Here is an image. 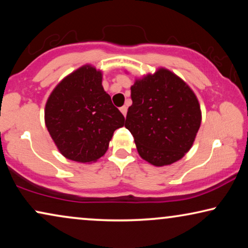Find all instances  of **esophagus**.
Listing matches in <instances>:
<instances>
[{
	"instance_id": "esophagus-1",
	"label": "esophagus",
	"mask_w": 248,
	"mask_h": 248,
	"mask_svg": "<svg viewBox=\"0 0 248 248\" xmlns=\"http://www.w3.org/2000/svg\"><path fill=\"white\" fill-rule=\"evenodd\" d=\"M120 109H121V111H122V114H123L124 116H126V113H127V107H126V106H123V107H121Z\"/></svg>"
}]
</instances>
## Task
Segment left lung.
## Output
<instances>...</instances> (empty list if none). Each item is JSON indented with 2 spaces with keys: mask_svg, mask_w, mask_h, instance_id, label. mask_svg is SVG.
<instances>
[{
  "mask_svg": "<svg viewBox=\"0 0 248 248\" xmlns=\"http://www.w3.org/2000/svg\"><path fill=\"white\" fill-rule=\"evenodd\" d=\"M125 127L138 152L161 167L184 157L195 140L202 114L198 98L185 81L165 67L135 79Z\"/></svg>",
  "mask_w": 248,
  "mask_h": 248,
  "instance_id": "left-lung-1",
  "label": "left lung"
}]
</instances>
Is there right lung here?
Returning <instances> with one entry per match:
<instances>
[{"label":"right lung","instance_id":"obj_1","mask_svg":"<svg viewBox=\"0 0 248 248\" xmlns=\"http://www.w3.org/2000/svg\"><path fill=\"white\" fill-rule=\"evenodd\" d=\"M101 81V71L87 64L64 78L47 99L46 127L70 160L97 161L107 151L115 130L124 126L123 114Z\"/></svg>","mask_w":248,"mask_h":248}]
</instances>
